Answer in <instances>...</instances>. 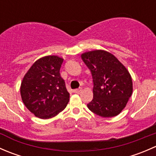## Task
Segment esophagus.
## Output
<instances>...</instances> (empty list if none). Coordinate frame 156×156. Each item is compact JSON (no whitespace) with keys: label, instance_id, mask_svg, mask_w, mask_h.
I'll return each mask as SVG.
<instances>
[{"label":"esophagus","instance_id":"esophagus-1","mask_svg":"<svg viewBox=\"0 0 156 156\" xmlns=\"http://www.w3.org/2000/svg\"><path fill=\"white\" fill-rule=\"evenodd\" d=\"M82 90V88H78V89H75V90H73V92L74 93H76V94H79L80 92H81V91Z\"/></svg>","mask_w":156,"mask_h":156}]
</instances>
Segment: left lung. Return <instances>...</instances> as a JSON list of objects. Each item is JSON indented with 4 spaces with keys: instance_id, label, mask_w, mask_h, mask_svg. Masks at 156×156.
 I'll return each instance as SVG.
<instances>
[{
    "instance_id": "8db88e82",
    "label": "left lung",
    "mask_w": 156,
    "mask_h": 156,
    "mask_svg": "<svg viewBox=\"0 0 156 156\" xmlns=\"http://www.w3.org/2000/svg\"><path fill=\"white\" fill-rule=\"evenodd\" d=\"M81 59L92 75L94 98L87 104L92 112L104 118L118 115L133 92L127 69L112 53L102 50L86 52Z\"/></svg>"
}]
</instances>
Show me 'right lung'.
Instances as JSON below:
<instances>
[{"label":"right lung","instance_id":"obj_1","mask_svg":"<svg viewBox=\"0 0 156 156\" xmlns=\"http://www.w3.org/2000/svg\"><path fill=\"white\" fill-rule=\"evenodd\" d=\"M63 59L47 56L37 59L25 75L20 87L22 100L36 117L48 119L62 112L69 93L59 70Z\"/></svg>","mask_w":156,"mask_h":156}]
</instances>
